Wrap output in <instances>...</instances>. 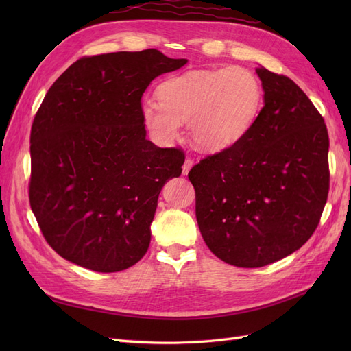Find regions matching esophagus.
Wrapping results in <instances>:
<instances>
[{"instance_id":"34e87169","label":"esophagus","mask_w":351,"mask_h":351,"mask_svg":"<svg viewBox=\"0 0 351 351\" xmlns=\"http://www.w3.org/2000/svg\"><path fill=\"white\" fill-rule=\"evenodd\" d=\"M192 167H193V159L192 158H186V161L183 164V174L186 176L190 171V168H192Z\"/></svg>"}]
</instances>
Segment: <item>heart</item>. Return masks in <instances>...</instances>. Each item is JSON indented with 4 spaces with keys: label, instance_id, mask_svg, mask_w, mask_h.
Instances as JSON below:
<instances>
[{
    "label": "heart",
    "instance_id": "obj_1",
    "mask_svg": "<svg viewBox=\"0 0 351 351\" xmlns=\"http://www.w3.org/2000/svg\"><path fill=\"white\" fill-rule=\"evenodd\" d=\"M262 95L258 76L246 67L193 70L159 84V102L142 105V120L162 145L173 143L187 121L193 143L218 152L247 134L261 111Z\"/></svg>",
    "mask_w": 351,
    "mask_h": 351
}]
</instances>
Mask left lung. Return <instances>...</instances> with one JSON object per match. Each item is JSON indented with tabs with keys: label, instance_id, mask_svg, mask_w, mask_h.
<instances>
[{
	"label": "left lung",
	"instance_id": "obj_1",
	"mask_svg": "<svg viewBox=\"0 0 351 351\" xmlns=\"http://www.w3.org/2000/svg\"><path fill=\"white\" fill-rule=\"evenodd\" d=\"M263 107L247 134L189 173L209 250L240 268L289 256L311 239L329 190L328 130L297 84L256 69Z\"/></svg>",
	"mask_w": 351,
	"mask_h": 351
}]
</instances>
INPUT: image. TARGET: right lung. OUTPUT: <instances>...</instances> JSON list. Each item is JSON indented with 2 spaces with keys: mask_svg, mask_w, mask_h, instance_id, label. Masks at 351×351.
I'll list each match as a JSON object with an SVG mask.
<instances>
[{
  "mask_svg": "<svg viewBox=\"0 0 351 351\" xmlns=\"http://www.w3.org/2000/svg\"><path fill=\"white\" fill-rule=\"evenodd\" d=\"M186 62L158 49L84 57L49 88L32 124L29 200L61 258L119 272L145 256L158 196L184 154L146 139L141 101Z\"/></svg>",
  "mask_w": 351,
  "mask_h": 351,
  "instance_id": "add662e5",
  "label": "right lung"
}]
</instances>
